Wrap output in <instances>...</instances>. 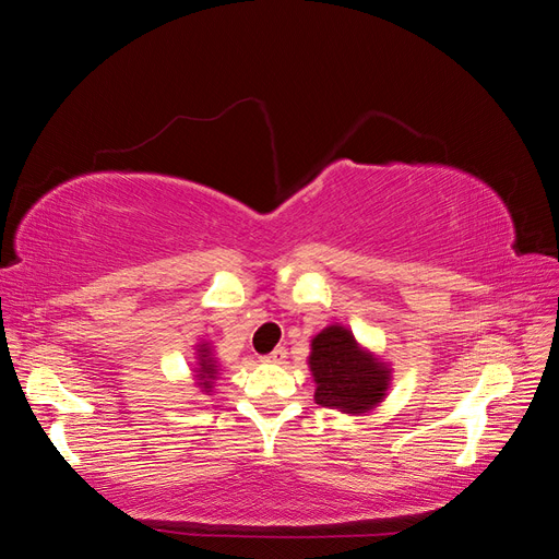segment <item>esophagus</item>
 Instances as JSON below:
<instances>
[{"mask_svg":"<svg viewBox=\"0 0 559 559\" xmlns=\"http://www.w3.org/2000/svg\"><path fill=\"white\" fill-rule=\"evenodd\" d=\"M284 359H286V349H284V347H275L273 352L265 354V357H263L265 364H275V366L284 364Z\"/></svg>","mask_w":559,"mask_h":559,"instance_id":"esophagus-1","label":"esophagus"}]
</instances>
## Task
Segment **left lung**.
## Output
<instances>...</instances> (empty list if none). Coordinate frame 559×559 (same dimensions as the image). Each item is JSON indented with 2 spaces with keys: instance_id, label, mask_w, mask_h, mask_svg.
<instances>
[{
  "instance_id": "obj_1",
  "label": "left lung",
  "mask_w": 559,
  "mask_h": 559,
  "mask_svg": "<svg viewBox=\"0 0 559 559\" xmlns=\"http://www.w3.org/2000/svg\"><path fill=\"white\" fill-rule=\"evenodd\" d=\"M308 366L317 384L314 401L345 415L376 411L392 384V364L364 347L343 324L312 337Z\"/></svg>"
}]
</instances>
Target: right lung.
Returning a JSON list of instances; mask_svg holds the SVG:
<instances>
[{"label":"right lung","instance_id":"add662e5","mask_svg":"<svg viewBox=\"0 0 559 559\" xmlns=\"http://www.w3.org/2000/svg\"><path fill=\"white\" fill-rule=\"evenodd\" d=\"M218 370H222V366H218V359L214 354V347L212 343L207 341H200L195 345V368H193V378H195V384L202 394H212L214 392V382L218 380Z\"/></svg>","mask_w":559,"mask_h":559}]
</instances>
